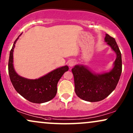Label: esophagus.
<instances>
[{
	"label": "esophagus",
	"mask_w": 133,
	"mask_h": 133,
	"mask_svg": "<svg viewBox=\"0 0 133 133\" xmlns=\"http://www.w3.org/2000/svg\"><path fill=\"white\" fill-rule=\"evenodd\" d=\"M76 64V62L74 60H70L69 62H68V65L70 67H72L73 66H75Z\"/></svg>",
	"instance_id": "34e87169"
}]
</instances>
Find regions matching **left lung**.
Returning a JSON list of instances; mask_svg holds the SVG:
<instances>
[{"label": "left lung", "mask_w": 133, "mask_h": 133, "mask_svg": "<svg viewBox=\"0 0 133 133\" xmlns=\"http://www.w3.org/2000/svg\"><path fill=\"white\" fill-rule=\"evenodd\" d=\"M104 41L116 53L114 67L107 73H95L83 65H75L71 70L74 76L75 91L81 99L90 102L103 100L116 88L122 71L121 54L115 39L106 34Z\"/></svg>", "instance_id": "8db88e82"}]
</instances>
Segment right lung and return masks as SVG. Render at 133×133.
Wrapping results in <instances>:
<instances>
[{"label": "right lung", "instance_id": "1", "mask_svg": "<svg viewBox=\"0 0 133 133\" xmlns=\"http://www.w3.org/2000/svg\"><path fill=\"white\" fill-rule=\"evenodd\" d=\"M14 42L9 56V74L14 88L19 94L28 101L34 103H43L51 100L57 92V83L68 66L60 67L38 79H30L18 75L15 71L13 65V52L17 40Z\"/></svg>", "mask_w": 133, "mask_h": 133}]
</instances>
